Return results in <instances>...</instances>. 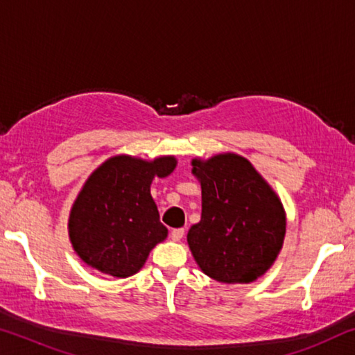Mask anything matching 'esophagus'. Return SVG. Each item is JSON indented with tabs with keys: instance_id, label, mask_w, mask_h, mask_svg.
<instances>
[{
	"instance_id": "34e87169",
	"label": "esophagus",
	"mask_w": 355,
	"mask_h": 355,
	"mask_svg": "<svg viewBox=\"0 0 355 355\" xmlns=\"http://www.w3.org/2000/svg\"><path fill=\"white\" fill-rule=\"evenodd\" d=\"M183 236H184V230H183V228H175V230L171 232L172 241H182Z\"/></svg>"
}]
</instances>
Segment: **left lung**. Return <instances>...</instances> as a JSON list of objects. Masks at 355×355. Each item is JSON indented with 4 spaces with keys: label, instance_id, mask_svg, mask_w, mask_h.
<instances>
[{
    "label": "left lung",
    "instance_id": "1",
    "mask_svg": "<svg viewBox=\"0 0 355 355\" xmlns=\"http://www.w3.org/2000/svg\"><path fill=\"white\" fill-rule=\"evenodd\" d=\"M191 166L202 188V218L188 232L192 257L216 282L252 284L272 266L284 245L282 200L241 155L194 158Z\"/></svg>",
    "mask_w": 355,
    "mask_h": 355
}]
</instances>
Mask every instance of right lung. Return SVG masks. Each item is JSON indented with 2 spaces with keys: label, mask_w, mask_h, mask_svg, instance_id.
I'll use <instances>...</instances> for the list:
<instances>
[{
  "label": "right lung",
  "mask_w": 355,
  "mask_h": 355,
  "mask_svg": "<svg viewBox=\"0 0 355 355\" xmlns=\"http://www.w3.org/2000/svg\"><path fill=\"white\" fill-rule=\"evenodd\" d=\"M175 167L172 155L144 159L122 153L89 175L69 216L71 248L89 268L117 279L141 271L152 249L167 238L150 186Z\"/></svg>",
  "instance_id": "add662e5"
}]
</instances>
